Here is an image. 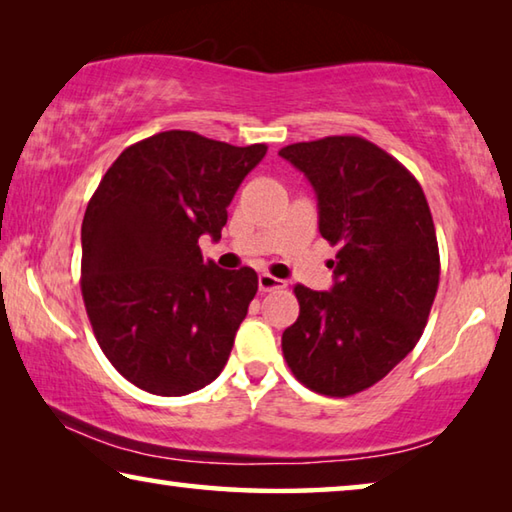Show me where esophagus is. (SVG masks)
<instances>
[{"instance_id":"1","label":"esophagus","mask_w":512,"mask_h":512,"mask_svg":"<svg viewBox=\"0 0 512 512\" xmlns=\"http://www.w3.org/2000/svg\"><path fill=\"white\" fill-rule=\"evenodd\" d=\"M287 287V282L280 280V277H275L271 273H262L259 275V291H275V289H284Z\"/></svg>"}]
</instances>
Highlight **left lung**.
<instances>
[{
	"instance_id": "1",
	"label": "left lung",
	"mask_w": 512,
	"mask_h": 512,
	"mask_svg": "<svg viewBox=\"0 0 512 512\" xmlns=\"http://www.w3.org/2000/svg\"><path fill=\"white\" fill-rule=\"evenodd\" d=\"M318 198V230L339 248L332 291L296 284L300 316L282 354L309 391L348 397L384 379L427 325L440 255L427 198L413 173L359 135L280 149Z\"/></svg>"
}]
</instances>
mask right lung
I'll use <instances>...</instances> for the list:
<instances>
[{"mask_svg":"<svg viewBox=\"0 0 512 512\" xmlns=\"http://www.w3.org/2000/svg\"><path fill=\"white\" fill-rule=\"evenodd\" d=\"M266 144L164 131L121 151L81 225V293L99 348L146 393L178 397L221 375L257 293L250 266L203 262Z\"/></svg>","mask_w":512,"mask_h":512,"instance_id":"right-lung-1","label":"right lung"}]
</instances>
